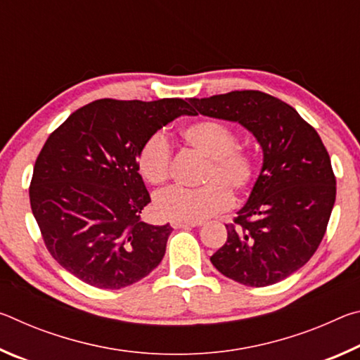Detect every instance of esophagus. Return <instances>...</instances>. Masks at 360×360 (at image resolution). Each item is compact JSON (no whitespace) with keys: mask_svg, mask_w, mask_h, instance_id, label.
I'll use <instances>...</instances> for the list:
<instances>
[{"mask_svg":"<svg viewBox=\"0 0 360 360\" xmlns=\"http://www.w3.org/2000/svg\"><path fill=\"white\" fill-rule=\"evenodd\" d=\"M173 229H192V227H198V225H202V222H172Z\"/></svg>","mask_w":360,"mask_h":360,"instance_id":"34e87169","label":"esophagus"}]
</instances>
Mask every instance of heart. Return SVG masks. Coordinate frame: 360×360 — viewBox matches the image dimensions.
<instances>
[{"label":"heart","mask_w":360,"mask_h":360,"mask_svg":"<svg viewBox=\"0 0 360 360\" xmlns=\"http://www.w3.org/2000/svg\"><path fill=\"white\" fill-rule=\"evenodd\" d=\"M186 141L200 154L208 157L198 188L173 187L158 193L154 202L157 216L176 222H202L233 203L231 191L245 192L255 178L254 155L238 148V138L231 127L221 120L203 119L182 130ZM172 144L157 131L146 139L138 150L136 163L143 178L152 186H162L169 179Z\"/></svg>","instance_id":"1"}]
</instances>
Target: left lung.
<instances>
[{
	"label": "left lung",
	"instance_id": "8db88e82",
	"mask_svg": "<svg viewBox=\"0 0 360 360\" xmlns=\"http://www.w3.org/2000/svg\"><path fill=\"white\" fill-rule=\"evenodd\" d=\"M191 103L208 117L238 122L264 150L248 203L225 225L227 241L211 264L251 288L283 281L313 257L326 235L337 195L326 146L294 108L259 90Z\"/></svg>",
	"mask_w": 360,
	"mask_h": 360
}]
</instances>
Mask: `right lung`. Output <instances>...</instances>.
<instances>
[{
	"label": "right lung",
	"mask_w": 360,
	"mask_h": 360,
	"mask_svg": "<svg viewBox=\"0 0 360 360\" xmlns=\"http://www.w3.org/2000/svg\"><path fill=\"white\" fill-rule=\"evenodd\" d=\"M192 111L181 98H103L51 133L36 158L30 205L47 251L66 271L114 290L160 264L173 229L139 221L150 197L136 155L152 133Z\"/></svg>",
	"instance_id": "right-lung-1"
}]
</instances>
